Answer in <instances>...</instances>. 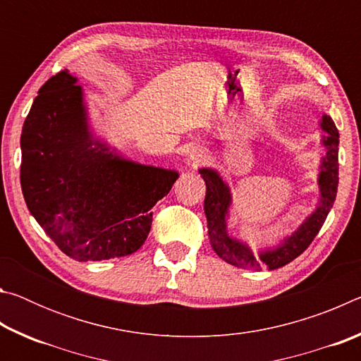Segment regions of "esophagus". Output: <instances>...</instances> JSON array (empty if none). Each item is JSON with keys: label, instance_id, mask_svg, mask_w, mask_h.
<instances>
[{"label": "esophagus", "instance_id": "esophagus-1", "mask_svg": "<svg viewBox=\"0 0 361 361\" xmlns=\"http://www.w3.org/2000/svg\"><path fill=\"white\" fill-rule=\"evenodd\" d=\"M189 159H191L194 164H199V162L204 161L205 154H204V151L200 149V148H194L191 152H189Z\"/></svg>", "mask_w": 361, "mask_h": 361}]
</instances>
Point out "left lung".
Returning a JSON list of instances; mask_svg holds the SVG:
<instances>
[{
  "label": "left lung",
  "mask_w": 361,
  "mask_h": 361,
  "mask_svg": "<svg viewBox=\"0 0 361 361\" xmlns=\"http://www.w3.org/2000/svg\"><path fill=\"white\" fill-rule=\"evenodd\" d=\"M320 127L322 130L326 132V135L322 138V143L326 148V154L325 157H322L320 164L319 205L315 207L312 215L305 218V221L291 235L285 237L280 245L264 250L258 255H255L247 243L237 240L228 234L226 219H228V212L232 204V194L228 183L219 176L216 170H199L207 186L204 210L207 216V228H209L210 245L219 258L237 267L256 269V271L267 267L269 271H274V269L282 267L298 258L312 243L323 223H325L329 210L333 209L339 181V132L336 129L333 119L326 114L322 116Z\"/></svg>",
  "instance_id": "left-lung-1"
}]
</instances>
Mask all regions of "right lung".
<instances>
[{"label": "right lung", "mask_w": 361, "mask_h": 361, "mask_svg": "<svg viewBox=\"0 0 361 361\" xmlns=\"http://www.w3.org/2000/svg\"><path fill=\"white\" fill-rule=\"evenodd\" d=\"M68 70L39 89L23 122L20 185L36 221L76 261L135 253L151 209L178 172L121 156L89 129L84 92Z\"/></svg>", "instance_id": "1"}]
</instances>
